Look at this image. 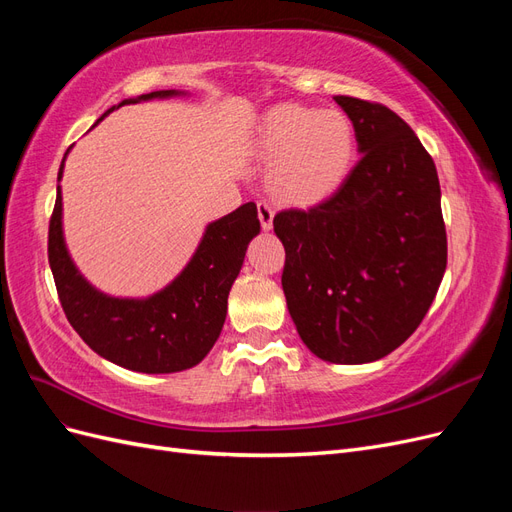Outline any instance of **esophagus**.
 <instances>
[{
  "label": "esophagus",
  "mask_w": 512,
  "mask_h": 512,
  "mask_svg": "<svg viewBox=\"0 0 512 512\" xmlns=\"http://www.w3.org/2000/svg\"><path fill=\"white\" fill-rule=\"evenodd\" d=\"M258 218H260L262 228L271 230V226H273V207L267 203V200H260V203H258Z\"/></svg>",
  "instance_id": "34e87169"
}]
</instances>
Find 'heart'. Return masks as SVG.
<instances>
[{"label": "heart", "mask_w": 512, "mask_h": 512, "mask_svg": "<svg viewBox=\"0 0 512 512\" xmlns=\"http://www.w3.org/2000/svg\"><path fill=\"white\" fill-rule=\"evenodd\" d=\"M258 145L273 158V192L290 203H312L346 177L354 156V126L339 111L280 104L262 119Z\"/></svg>", "instance_id": "1"}]
</instances>
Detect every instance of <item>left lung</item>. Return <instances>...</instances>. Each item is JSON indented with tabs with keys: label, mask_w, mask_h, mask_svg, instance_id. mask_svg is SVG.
Returning a JSON list of instances; mask_svg holds the SVG:
<instances>
[{
	"label": "left lung",
	"mask_w": 512,
	"mask_h": 512,
	"mask_svg": "<svg viewBox=\"0 0 512 512\" xmlns=\"http://www.w3.org/2000/svg\"><path fill=\"white\" fill-rule=\"evenodd\" d=\"M361 160L309 209H284L282 288L303 344L318 359L359 365L416 331L446 269L440 181L431 156L391 108L335 96Z\"/></svg>",
	"instance_id": "obj_1"
}]
</instances>
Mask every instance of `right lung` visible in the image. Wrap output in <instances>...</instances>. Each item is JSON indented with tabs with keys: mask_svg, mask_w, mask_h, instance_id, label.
Listing matches in <instances>:
<instances>
[{
	"mask_svg": "<svg viewBox=\"0 0 512 512\" xmlns=\"http://www.w3.org/2000/svg\"><path fill=\"white\" fill-rule=\"evenodd\" d=\"M179 94L175 89L151 91L119 106ZM111 111L115 106L98 121ZM64 160L57 179L64 173ZM258 232V209L254 203H245L207 226L196 254L175 282L149 299H115L96 290L74 267L61 230V190L57 188L49 222V265L64 314L91 350L132 371L173 374L198 365L218 342L230 286L241 271L247 243Z\"/></svg>",
	"mask_w": 512,
	"mask_h": 512,
	"instance_id": "1",
	"label": "right lung"
}]
</instances>
